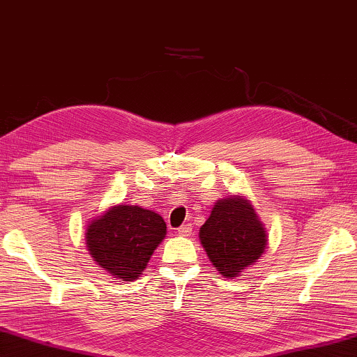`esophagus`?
<instances>
[{"label":"esophagus","instance_id":"esophagus-1","mask_svg":"<svg viewBox=\"0 0 357 357\" xmlns=\"http://www.w3.org/2000/svg\"><path fill=\"white\" fill-rule=\"evenodd\" d=\"M191 231H192V225L191 223H186V225H182L177 229V234L178 236H183V237H188L191 236Z\"/></svg>","mask_w":357,"mask_h":357}]
</instances>
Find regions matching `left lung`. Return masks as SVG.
I'll use <instances>...</instances> for the list:
<instances>
[{"label":"left lung","instance_id":"8db88e82","mask_svg":"<svg viewBox=\"0 0 357 357\" xmlns=\"http://www.w3.org/2000/svg\"><path fill=\"white\" fill-rule=\"evenodd\" d=\"M199 241L221 277H238L267 247V231L248 197L234 195L215 202Z\"/></svg>","mask_w":357,"mask_h":357}]
</instances>
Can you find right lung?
I'll use <instances>...</instances> for the list:
<instances>
[{
  "mask_svg": "<svg viewBox=\"0 0 357 357\" xmlns=\"http://www.w3.org/2000/svg\"><path fill=\"white\" fill-rule=\"evenodd\" d=\"M166 234L161 215L121 202L89 221L85 242L93 261L102 271L115 280L132 282L147 268Z\"/></svg>",
  "mask_w": 357,
  "mask_h": 357,
  "instance_id": "add662e5",
  "label": "right lung"
}]
</instances>
